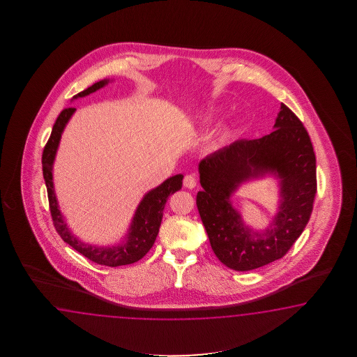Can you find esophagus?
Instances as JSON below:
<instances>
[{"label":"esophagus","mask_w":357,"mask_h":357,"mask_svg":"<svg viewBox=\"0 0 357 357\" xmlns=\"http://www.w3.org/2000/svg\"><path fill=\"white\" fill-rule=\"evenodd\" d=\"M183 186L188 188V189H195L197 188V178L192 175L185 176Z\"/></svg>","instance_id":"obj_1"}]
</instances>
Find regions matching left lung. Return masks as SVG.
<instances>
[{"mask_svg":"<svg viewBox=\"0 0 357 357\" xmlns=\"http://www.w3.org/2000/svg\"><path fill=\"white\" fill-rule=\"evenodd\" d=\"M271 134L241 139L199 163L200 214L217 258L234 271H252L283 258L310 220L317 194V160L303 122L286 105ZM272 173L280 178L282 204L264 233L243 225L230 195L245 181Z\"/></svg>","mask_w":357,"mask_h":357,"instance_id":"obj_1","label":"left lung"}]
</instances>
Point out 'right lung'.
Masks as SVG:
<instances>
[{"instance_id":"add662e5","label":"right lung","mask_w":357,"mask_h":357,"mask_svg":"<svg viewBox=\"0 0 357 357\" xmlns=\"http://www.w3.org/2000/svg\"><path fill=\"white\" fill-rule=\"evenodd\" d=\"M109 80H100L98 83L93 84L88 89L77 93L74 98H80L91 94L93 91L103 88ZM76 108L68 107L65 108L54 122V129L51 137L47 142L45 151L42 154V167H43V177L46 181L47 194H48V203L50 211L54 220V228L61 236V238L68 243L76 251L83 254L85 258L91 261L106 266H120L132 264L144 257L148 251L152 249L153 243L157 238L160 232V222L163 217V209L167 203L169 195L181 189L182 178L183 176L176 175L167 178L155 189L151 190L145 194L143 200L137 206L134 218L131 220L129 232L126 235L125 241L119 243L117 246H94L79 240L76 236L73 235L68 229L66 222L62 218L57 199L54 194V175H52V166H54V157L57 148L60 144L61 134L65 129L68 120L75 112Z\"/></svg>"}]
</instances>
